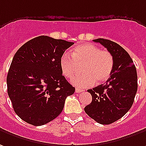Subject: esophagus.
Segmentation results:
<instances>
[{"mask_svg": "<svg viewBox=\"0 0 146 146\" xmlns=\"http://www.w3.org/2000/svg\"><path fill=\"white\" fill-rule=\"evenodd\" d=\"M76 93H80V92H82L83 90H81V89H79V88H76V90H75Z\"/></svg>", "mask_w": 146, "mask_h": 146, "instance_id": "obj_1", "label": "esophagus"}]
</instances>
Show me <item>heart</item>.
<instances>
[{
    "label": "heart",
    "instance_id": "1",
    "mask_svg": "<svg viewBox=\"0 0 146 146\" xmlns=\"http://www.w3.org/2000/svg\"><path fill=\"white\" fill-rule=\"evenodd\" d=\"M114 58L108 50H101L90 43L77 46L72 50V57L64 54L60 61L63 76L71 78L81 66L82 73L76 75L71 83L78 88L100 84L107 81L114 68Z\"/></svg>",
    "mask_w": 146,
    "mask_h": 146
}]
</instances>
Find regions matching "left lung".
I'll return each mask as SVG.
<instances>
[{
  "label": "left lung",
  "mask_w": 146,
  "mask_h": 146,
  "mask_svg": "<svg viewBox=\"0 0 146 146\" xmlns=\"http://www.w3.org/2000/svg\"><path fill=\"white\" fill-rule=\"evenodd\" d=\"M93 41L107 48L115 64L104 84L88 90L92 100L84 111L98 123L108 125L121 119L132 107L137 90V71L129 54L118 43L104 38Z\"/></svg>",
  "instance_id": "obj_1"
}]
</instances>
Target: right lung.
<instances>
[{"mask_svg":"<svg viewBox=\"0 0 146 146\" xmlns=\"http://www.w3.org/2000/svg\"><path fill=\"white\" fill-rule=\"evenodd\" d=\"M72 42L41 35L13 57L7 76L8 94L16 114L33 126L50 123L62 113L75 92L62 75L60 61Z\"/></svg>","mask_w":146,"mask_h":146,"instance_id":"right-lung-1","label":"right lung"}]
</instances>
